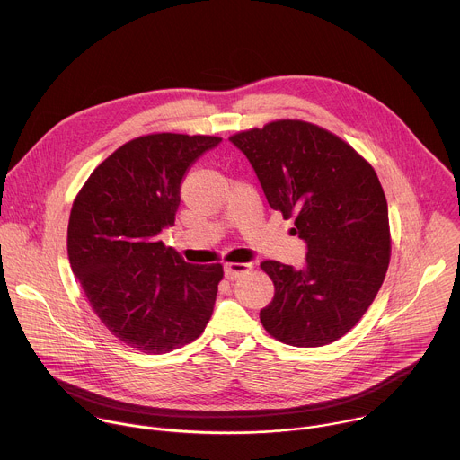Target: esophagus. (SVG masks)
I'll use <instances>...</instances> for the list:
<instances>
[{
	"label": "esophagus",
	"instance_id": "1",
	"mask_svg": "<svg viewBox=\"0 0 460 460\" xmlns=\"http://www.w3.org/2000/svg\"><path fill=\"white\" fill-rule=\"evenodd\" d=\"M251 264H226L224 266V275L227 280H236L242 273H245L247 270H251Z\"/></svg>",
	"mask_w": 460,
	"mask_h": 460
}]
</instances>
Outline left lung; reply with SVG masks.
<instances>
[{"label":"left lung","mask_w":460,"mask_h":460,"mask_svg":"<svg viewBox=\"0 0 460 460\" xmlns=\"http://www.w3.org/2000/svg\"><path fill=\"white\" fill-rule=\"evenodd\" d=\"M271 209L295 218L307 245L300 270L261 261L275 296L260 322L277 341L318 348L344 337L375 300L391 254L387 202L373 167L318 125L279 119L229 138Z\"/></svg>","instance_id":"obj_1"}]
</instances>
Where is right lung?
I'll list each match as a JSON object with an SVG mask.
<instances>
[{
  "mask_svg": "<svg viewBox=\"0 0 460 460\" xmlns=\"http://www.w3.org/2000/svg\"><path fill=\"white\" fill-rule=\"evenodd\" d=\"M220 142L172 133L130 140L93 171L73 204V273L107 330L142 353L192 342L213 314L222 266L187 264L160 233L174 226L187 171Z\"/></svg>",
  "mask_w": 460,
  "mask_h": 460,
  "instance_id": "add662e5",
  "label": "right lung"
}]
</instances>
